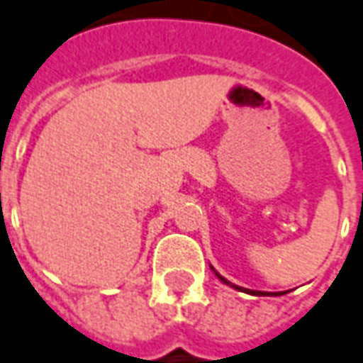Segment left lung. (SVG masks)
Returning <instances> with one entry per match:
<instances>
[{
	"mask_svg": "<svg viewBox=\"0 0 363 363\" xmlns=\"http://www.w3.org/2000/svg\"><path fill=\"white\" fill-rule=\"evenodd\" d=\"M210 269L214 271V275H216V277L220 279V281H222V283H224V285H228V287H234L235 291H243V293H252V295H257V296H261V295H269V293H263V291H250V289L238 287V285H234V283H230V281H228V279L222 277V275H220V273H218V271L214 269V267H212V265H210ZM275 295H277V293H275Z\"/></svg>",
	"mask_w": 363,
	"mask_h": 363,
	"instance_id": "8db88e82",
	"label": "left lung"
}]
</instances>
